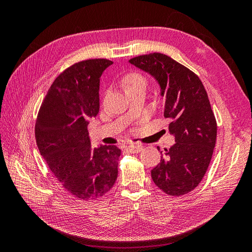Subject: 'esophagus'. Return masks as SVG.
I'll use <instances>...</instances> for the list:
<instances>
[{"mask_svg":"<svg viewBox=\"0 0 252 252\" xmlns=\"http://www.w3.org/2000/svg\"><path fill=\"white\" fill-rule=\"evenodd\" d=\"M142 146L141 145H134V144H131V145H128V146L126 147L127 151L130 152V154H139V152L142 150Z\"/></svg>","mask_w":252,"mask_h":252,"instance_id":"34e87169","label":"esophagus"}]
</instances>
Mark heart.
<instances>
[{
  "mask_svg": "<svg viewBox=\"0 0 252 252\" xmlns=\"http://www.w3.org/2000/svg\"><path fill=\"white\" fill-rule=\"evenodd\" d=\"M123 83L128 90L132 87L141 85V84H146V81H145L142 75L138 73H129L123 79Z\"/></svg>",
  "mask_w": 252,
  "mask_h": 252,
  "instance_id": "heart-1",
  "label": "heart"
}]
</instances>
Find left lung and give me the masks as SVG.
I'll list each match as a JSON object with an SVG mask.
<instances>
[{
  "instance_id": "1",
  "label": "left lung",
  "mask_w": 252,
  "mask_h": 252,
  "mask_svg": "<svg viewBox=\"0 0 252 252\" xmlns=\"http://www.w3.org/2000/svg\"><path fill=\"white\" fill-rule=\"evenodd\" d=\"M129 63L158 83L175 141L165 149L151 178L167 194L188 193L200 184L216 146L217 121L207 93L195 73L163 53L135 57Z\"/></svg>"
}]
</instances>
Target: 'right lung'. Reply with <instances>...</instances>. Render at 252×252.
<instances>
[{"instance_id": "obj_1", "label": "right lung", "mask_w": 252, "mask_h": 252, "mask_svg": "<svg viewBox=\"0 0 252 252\" xmlns=\"http://www.w3.org/2000/svg\"><path fill=\"white\" fill-rule=\"evenodd\" d=\"M111 64L94 59L67 68L52 83L37 114L40 154L61 185L80 200L105 195L118 178L121 149L116 145L91 148L87 129L100 110V78Z\"/></svg>"}]
</instances>
